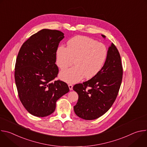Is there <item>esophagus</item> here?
<instances>
[{"label":"esophagus","mask_w":147,"mask_h":147,"mask_svg":"<svg viewBox=\"0 0 147 147\" xmlns=\"http://www.w3.org/2000/svg\"><path fill=\"white\" fill-rule=\"evenodd\" d=\"M73 85L72 84H69V89H70V90H73Z\"/></svg>","instance_id":"esophagus-1"}]
</instances>
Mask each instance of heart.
<instances>
[{
    "label": "heart",
    "instance_id": "1",
    "mask_svg": "<svg viewBox=\"0 0 147 147\" xmlns=\"http://www.w3.org/2000/svg\"><path fill=\"white\" fill-rule=\"evenodd\" d=\"M108 55L106 46L91 38L76 36L70 39L67 47L60 46L56 52V64L63 70L60 78L69 83L79 81L83 77L91 78L101 70Z\"/></svg>",
    "mask_w": 147,
    "mask_h": 147
}]
</instances>
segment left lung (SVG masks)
Segmentation results:
<instances>
[{
	"label": "left lung",
	"mask_w": 147,
	"mask_h": 147,
	"mask_svg": "<svg viewBox=\"0 0 147 147\" xmlns=\"http://www.w3.org/2000/svg\"><path fill=\"white\" fill-rule=\"evenodd\" d=\"M122 77L120 55L112 43L108 48L106 61L99 72L87 81L73 87L74 91L78 95L77 103L74 107L76 115L91 120L105 113L116 99Z\"/></svg>",
	"instance_id": "obj_1"
}]
</instances>
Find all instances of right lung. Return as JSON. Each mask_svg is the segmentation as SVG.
<instances>
[{
	"label": "right lung",
	"mask_w": 147,
	"mask_h": 147,
	"mask_svg": "<svg viewBox=\"0 0 147 147\" xmlns=\"http://www.w3.org/2000/svg\"><path fill=\"white\" fill-rule=\"evenodd\" d=\"M64 37L60 31L43 29L31 36L18 53L14 78L18 96L35 116L52 114L56 101L69 91L66 82L53 81L59 73L56 52Z\"/></svg>",
	"instance_id": "obj_1"
}]
</instances>
